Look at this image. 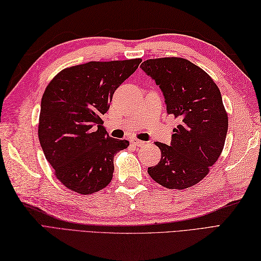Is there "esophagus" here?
<instances>
[{
	"instance_id": "34e87169",
	"label": "esophagus",
	"mask_w": 261,
	"mask_h": 261,
	"mask_svg": "<svg viewBox=\"0 0 261 261\" xmlns=\"http://www.w3.org/2000/svg\"><path fill=\"white\" fill-rule=\"evenodd\" d=\"M132 144L135 146H138V147H143L146 143L143 141H139V139H132Z\"/></svg>"
}]
</instances>
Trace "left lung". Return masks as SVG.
Here are the masks:
<instances>
[{"label": "left lung", "mask_w": 261, "mask_h": 261, "mask_svg": "<svg viewBox=\"0 0 261 261\" xmlns=\"http://www.w3.org/2000/svg\"><path fill=\"white\" fill-rule=\"evenodd\" d=\"M141 67L160 86L167 113L179 122L169 146L155 143L162 158L148 174L169 189L192 187L207 176L225 145L228 116L219 88L204 69L181 57L147 60Z\"/></svg>", "instance_id": "obj_1"}]
</instances>
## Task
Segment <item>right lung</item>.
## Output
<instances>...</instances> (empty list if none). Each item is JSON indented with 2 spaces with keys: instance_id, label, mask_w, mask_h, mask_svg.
Here are the masks:
<instances>
[{
  "instance_id": "1",
  "label": "right lung",
  "mask_w": 261,
  "mask_h": 261,
  "mask_svg": "<svg viewBox=\"0 0 261 261\" xmlns=\"http://www.w3.org/2000/svg\"><path fill=\"white\" fill-rule=\"evenodd\" d=\"M141 62H88L64 68L49 82L41 101L39 139L56 178L66 188L90 195L111 182L114 155L129 142L109 136L100 117L116 88Z\"/></svg>"
}]
</instances>
